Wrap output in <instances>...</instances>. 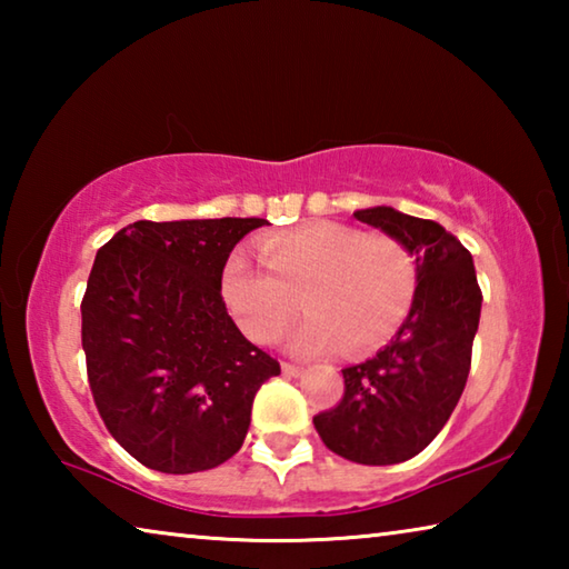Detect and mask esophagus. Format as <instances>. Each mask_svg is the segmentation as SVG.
<instances>
[{
  "mask_svg": "<svg viewBox=\"0 0 569 569\" xmlns=\"http://www.w3.org/2000/svg\"><path fill=\"white\" fill-rule=\"evenodd\" d=\"M281 369H283L286 377H301V373H303L301 366H296V363H288V361H283V363H281Z\"/></svg>",
  "mask_w": 569,
  "mask_h": 569,
  "instance_id": "obj_1",
  "label": "esophagus"
}]
</instances>
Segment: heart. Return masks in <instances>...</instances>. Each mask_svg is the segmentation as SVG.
<instances>
[{"label":"heart","mask_w":569,"mask_h":569,"mask_svg":"<svg viewBox=\"0 0 569 569\" xmlns=\"http://www.w3.org/2000/svg\"><path fill=\"white\" fill-rule=\"evenodd\" d=\"M266 272L233 253L220 273V296L246 339L273 343L288 331L301 298L311 313L293 336L298 353H323L343 343L363 353L387 343L411 311L417 266L409 248L387 233L311 220L258 243Z\"/></svg>","instance_id":"obj_1"}]
</instances>
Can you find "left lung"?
I'll return each mask as SVG.
<instances>
[{
	"mask_svg": "<svg viewBox=\"0 0 569 569\" xmlns=\"http://www.w3.org/2000/svg\"><path fill=\"white\" fill-rule=\"evenodd\" d=\"M353 216L409 248L417 296L399 333L373 359L343 369L341 401L313 423L333 455L399 465L431 445L467 387L481 291L471 253L435 220L387 206Z\"/></svg>",
	"mask_w": 569,
	"mask_h": 569,
	"instance_id": "obj_1",
	"label": "left lung"
}]
</instances>
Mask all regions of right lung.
<instances>
[{"mask_svg": "<svg viewBox=\"0 0 569 569\" xmlns=\"http://www.w3.org/2000/svg\"><path fill=\"white\" fill-rule=\"evenodd\" d=\"M263 218L152 223L104 243L82 296V349L114 441L166 475L223 465L243 447L256 391L281 363L228 316L220 273Z\"/></svg>", "mask_w": 569, "mask_h": 569, "instance_id": "1", "label": "right lung"}]
</instances>
